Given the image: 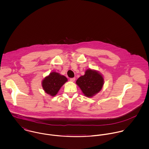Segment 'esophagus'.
I'll return each instance as SVG.
<instances>
[{
  "label": "esophagus",
  "instance_id": "esophagus-1",
  "mask_svg": "<svg viewBox=\"0 0 149 149\" xmlns=\"http://www.w3.org/2000/svg\"><path fill=\"white\" fill-rule=\"evenodd\" d=\"M75 80H76V78H75V77H73V78H71V79H70V81H72V82H74V81H75Z\"/></svg>",
  "mask_w": 149,
  "mask_h": 149
}]
</instances>
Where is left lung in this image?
<instances>
[{
    "instance_id": "obj_1",
    "label": "left lung",
    "mask_w": 149,
    "mask_h": 149,
    "mask_svg": "<svg viewBox=\"0 0 149 149\" xmlns=\"http://www.w3.org/2000/svg\"><path fill=\"white\" fill-rule=\"evenodd\" d=\"M104 82V77L100 72L88 69L85 70L84 75L80 76L76 83L85 96L92 97L102 89Z\"/></svg>"
}]
</instances>
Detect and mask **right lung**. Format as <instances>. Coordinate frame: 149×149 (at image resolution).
Listing matches in <instances>:
<instances>
[{
	"label": "right lung",
	"mask_w": 149,
	"mask_h": 149,
	"mask_svg": "<svg viewBox=\"0 0 149 149\" xmlns=\"http://www.w3.org/2000/svg\"><path fill=\"white\" fill-rule=\"evenodd\" d=\"M68 81L67 78L60 73L53 72L46 76L42 81L44 91L51 96H56L61 86Z\"/></svg>",
	"instance_id": "add662e5"
}]
</instances>
